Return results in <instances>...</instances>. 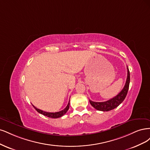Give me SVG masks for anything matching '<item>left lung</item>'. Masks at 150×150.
<instances>
[{"label":"left lung","mask_w":150,"mask_h":150,"mask_svg":"<svg viewBox=\"0 0 150 150\" xmlns=\"http://www.w3.org/2000/svg\"><path fill=\"white\" fill-rule=\"evenodd\" d=\"M127 71L128 73L126 83H125V85L122 90L121 91L117 96H115V97L108 101H103V102H95V101H93L89 100V101L91 106L97 110L102 111V112H108V111H110L113 109H115V108H117L118 106H119L125 100V97H126L129 88L130 75L128 67Z\"/></svg>","instance_id":"obj_1"}]
</instances>
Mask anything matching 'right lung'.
I'll list each match as a JSON object with an SVG mask.
<instances>
[{
  "mask_svg": "<svg viewBox=\"0 0 150 150\" xmlns=\"http://www.w3.org/2000/svg\"><path fill=\"white\" fill-rule=\"evenodd\" d=\"M69 106H70V100H69V102L68 105H67V106L65 107V108H64V110H62V111H60V112H55V113L46 112H44V111L41 110L40 109L36 108L33 105V107H34V108L37 111V112L39 113H40V114H42V115H43L44 116H46V117H49V118H60V117H62L63 115H64L67 113V111H68V110L69 108Z\"/></svg>",
  "mask_w": 150,
  "mask_h": 150,
  "instance_id": "right-lung-1",
  "label": "right lung"
}]
</instances>
